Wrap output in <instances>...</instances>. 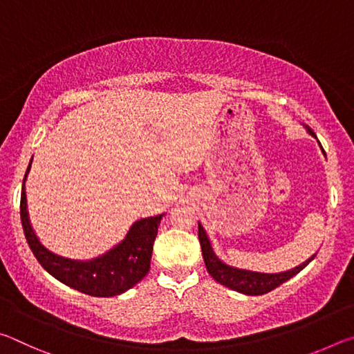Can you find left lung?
<instances>
[{
    "label": "left lung",
    "instance_id": "1",
    "mask_svg": "<svg viewBox=\"0 0 354 354\" xmlns=\"http://www.w3.org/2000/svg\"><path fill=\"white\" fill-rule=\"evenodd\" d=\"M303 127L306 128V131L310 136L315 137V133L308 127V124H303ZM198 239L201 243L203 259H205L207 273L211 274L217 283L230 287V289L236 292L245 293V295H263V293L277 289L278 286L286 283V281H289L290 278L295 277L297 273L301 272L303 268L315 257V254L310 256L308 261H304L303 263H299L298 267L287 272H279V273L251 272V270H245V268L227 266L226 262L221 261L220 257L215 254L212 243L209 241L205 227L201 226V223H198Z\"/></svg>",
    "mask_w": 354,
    "mask_h": 354
}]
</instances>
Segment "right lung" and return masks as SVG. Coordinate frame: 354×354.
Returning a JSON list of instances; mask_svg holds the SVG:
<instances>
[{"label":"right lung","mask_w":354,"mask_h":354,"mask_svg":"<svg viewBox=\"0 0 354 354\" xmlns=\"http://www.w3.org/2000/svg\"><path fill=\"white\" fill-rule=\"evenodd\" d=\"M31 164L32 159L23 179L20 217L29 248L40 266L65 286L92 297L120 295L145 278L151 262L154 239L164 214L134 221L122 242L93 259L77 261L56 254L39 241L29 221L25 183Z\"/></svg>","instance_id":"1"}]
</instances>
